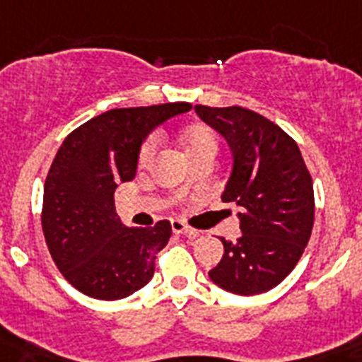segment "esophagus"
I'll list each match as a JSON object with an SVG mask.
<instances>
[{
	"instance_id": "1",
	"label": "esophagus",
	"mask_w": 362,
	"mask_h": 362,
	"mask_svg": "<svg viewBox=\"0 0 362 362\" xmlns=\"http://www.w3.org/2000/svg\"><path fill=\"white\" fill-rule=\"evenodd\" d=\"M172 231L177 233V235H192V237L198 235V231H194L190 226H187V223L181 222V220H172Z\"/></svg>"
}]
</instances>
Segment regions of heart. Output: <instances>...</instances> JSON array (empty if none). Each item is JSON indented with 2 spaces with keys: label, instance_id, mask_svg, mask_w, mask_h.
I'll return each instance as SVG.
<instances>
[{
  "label": "heart",
  "instance_id": "b5f03b06",
  "mask_svg": "<svg viewBox=\"0 0 362 362\" xmlns=\"http://www.w3.org/2000/svg\"><path fill=\"white\" fill-rule=\"evenodd\" d=\"M181 146L185 149V155H187L190 160H196L199 157H214L218 153V148H220V142H218V134L213 127H209L205 124H190L187 125L183 131H181ZM155 151H157V140L148 139L140 149L139 155V164L142 168L149 166L151 160L155 157Z\"/></svg>",
  "mask_w": 362,
  "mask_h": 362
}]
</instances>
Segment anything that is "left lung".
<instances>
[{
	"mask_svg": "<svg viewBox=\"0 0 362 362\" xmlns=\"http://www.w3.org/2000/svg\"><path fill=\"white\" fill-rule=\"evenodd\" d=\"M205 124L228 140L233 170L222 202L240 207L242 235L223 240L211 281L233 294L267 292L300 261L315 223L313 179L294 139L244 107L196 105Z\"/></svg>",
	"mask_w": 362,
	"mask_h": 362,
	"instance_id": "1",
	"label": "left lung"
}]
</instances>
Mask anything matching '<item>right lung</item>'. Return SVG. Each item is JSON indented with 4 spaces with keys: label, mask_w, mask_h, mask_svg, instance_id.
Segmentation results:
<instances>
[{
    "label": "right lung",
    "mask_w": 362,
    "mask_h": 362,
    "mask_svg": "<svg viewBox=\"0 0 362 362\" xmlns=\"http://www.w3.org/2000/svg\"><path fill=\"white\" fill-rule=\"evenodd\" d=\"M190 103L112 109L68 134L44 185L42 231L66 281L95 300L127 298L153 277L172 226L125 228L115 209L118 183L134 179L140 146Z\"/></svg>",
    "instance_id": "right-lung-1"
}]
</instances>
